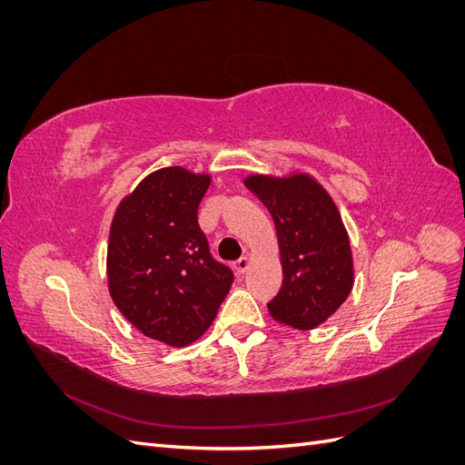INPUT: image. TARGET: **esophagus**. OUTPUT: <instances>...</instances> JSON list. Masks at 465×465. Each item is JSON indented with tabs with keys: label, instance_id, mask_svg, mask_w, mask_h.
I'll return each mask as SVG.
<instances>
[{
	"label": "esophagus",
	"instance_id": "34e87169",
	"mask_svg": "<svg viewBox=\"0 0 465 465\" xmlns=\"http://www.w3.org/2000/svg\"><path fill=\"white\" fill-rule=\"evenodd\" d=\"M248 265H250V260H248L246 256H242L241 260H236V262H234V270H236V273H238V275H242V273H246Z\"/></svg>",
	"mask_w": 465,
	"mask_h": 465
}]
</instances>
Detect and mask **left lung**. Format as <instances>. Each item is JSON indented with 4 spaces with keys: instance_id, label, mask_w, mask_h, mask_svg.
I'll list each match as a JSON object with an SVG mask.
<instances>
[{
    "instance_id": "obj_1",
    "label": "left lung",
    "mask_w": 465,
    "mask_h": 465,
    "mask_svg": "<svg viewBox=\"0 0 465 465\" xmlns=\"http://www.w3.org/2000/svg\"><path fill=\"white\" fill-rule=\"evenodd\" d=\"M275 221L283 285L267 311L279 323L312 330L340 308L353 289L349 236L330 193L308 174L248 176Z\"/></svg>"
}]
</instances>
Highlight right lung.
Here are the masks:
<instances>
[{
  "instance_id": "add662e5",
  "label": "right lung",
  "mask_w": 465,
  "mask_h": 465,
  "mask_svg": "<svg viewBox=\"0 0 465 465\" xmlns=\"http://www.w3.org/2000/svg\"><path fill=\"white\" fill-rule=\"evenodd\" d=\"M209 182L182 166L161 168L122 200L110 227L112 301L143 335L173 347L211 326L234 281L198 223Z\"/></svg>"
}]
</instances>
